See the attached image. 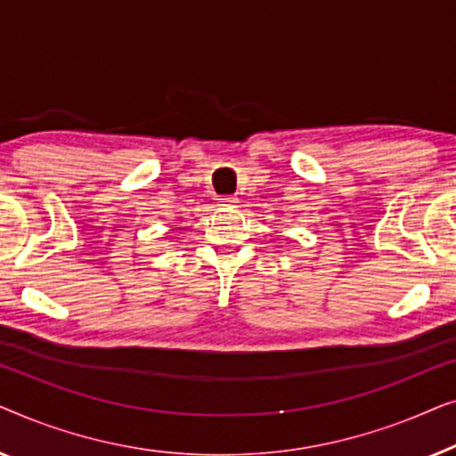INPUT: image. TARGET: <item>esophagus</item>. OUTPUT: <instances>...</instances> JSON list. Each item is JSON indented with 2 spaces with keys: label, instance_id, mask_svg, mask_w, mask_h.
I'll list each match as a JSON object with an SVG mask.
<instances>
[{
  "label": "esophagus",
  "instance_id": "esophagus-1",
  "mask_svg": "<svg viewBox=\"0 0 456 456\" xmlns=\"http://www.w3.org/2000/svg\"><path fill=\"white\" fill-rule=\"evenodd\" d=\"M236 201H239V199H236V197H222L220 199V205H222V208H230V205H234Z\"/></svg>",
  "mask_w": 456,
  "mask_h": 456
}]
</instances>
